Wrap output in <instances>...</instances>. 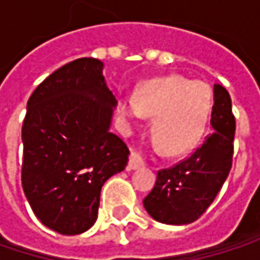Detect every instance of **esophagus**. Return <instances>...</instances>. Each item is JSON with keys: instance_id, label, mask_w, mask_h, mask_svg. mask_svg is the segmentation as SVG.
Segmentation results:
<instances>
[{"instance_id": "esophagus-1", "label": "esophagus", "mask_w": 260, "mask_h": 260, "mask_svg": "<svg viewBox=\"0 0 260 260\" xmlns=\"http://www.w3.org/2000/svg\"><path fill=\"white\" fill-rule=\"evenodd\" d=\"M144 166V161H143V158L137 153V152H132L129 155V162H128V170H137V169H140V167H143Z\"/></svg>"}]
</instances>
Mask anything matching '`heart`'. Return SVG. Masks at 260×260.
<instances>
[{"instance_id":"obj_1","label":"heart","mask_w":260,"mask_h":260,"mask_svg":"<svg viewBox=\"0 0 260 260\" xmlns=\"http://www.w3.org/2000/svg\"><path fill=\"white\" fill-rule=\"evenodd\" d=\"M212 110L211 88L181 77L144 82L135 96L119 99V114L126 120L155 117L153 140L170 156L191 150L206 129Z\"/></svg>"}]
</instances>
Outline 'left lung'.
I'll return each instance as SVG.
<instances>
[{"label":"left lung","mask_w":260,"mask_h":260,"mask_svg":"<svg viewBox=\"0 0 260 260\" xmlns=\"http://www.w3.org/2000/svg\"><path fill=\"white\" fill-rule=\"evenodd\" d=\"M209 134L203 144L172 169L159 170L153 189L143 200L147 214L164 224L196 221L214 202L229 176L234 156L235 117L228 90L214 84Z\"/></svg>","instance_id":"left-lung-1"}]
</instances>
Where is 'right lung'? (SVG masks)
<instances>
[{
    "instance_id": "add662e5",
    "label": "right lung",
    "mask_w": 260,
    "mask_h": 260,
    "mask_svg": "<svg viewBox=\"0 0 260 260\" xmlns=\"http://www.w3.org/2000/svg\"><path fill=\"white\" fill-rule=\"evenodd\" d=\"M102 71L96 58L71 61L26 104L22 188L42 224L61 235L94 224L102 185L128 164L126 144L110 131L117 101Z\"/></svg>"
}]
</instances>
